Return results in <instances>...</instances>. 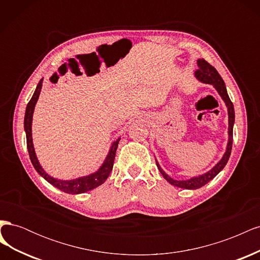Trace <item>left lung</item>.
Here are the masks:
<instances>
[{"label":"left lung","mask_w":260,"mask_h":260,"mask_svg":"<svg viewBox=\"0 0 260 260\" xmlns=\"http://www.w3.org/2000/svg\"><path fill=\"white\" fill-rule=\"evenodd\" d=\"M198 66H199V69L194 73L195 78L203 83L211 84L216 89V91L218 92L220 98L222 99V101L224 102V104L226 106L228 121H229V127H228V143H226L225 152H224L223 156L221 157V159H220L215 165L214 167H212L210 170H208L207 172H205V174H202V175H199L196 177H192V178L186 179V180L172 179L171 177H169L166 174V172L162 170L159 162L157 161V159H156L157 168H158V170L160 171V174L162 175V177L166 179L170 184L175 185L177 187L186 188V190H196V188H200L205 184H207L210 180L214 179L219 174V172L224 168V166L226 165L228 160H229V157L231 155L232 142H233V125H234L235 115H234L233 104H232V102H231L229 95H228L225 83L222 80L221 76L218 74L217 70L211 65H209L205 59H203V58L198 59Z\"/></svg>","instance_id":"obj_1"}]
</instances>
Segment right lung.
I'll use <instances>...</instances> for the list:
<instances>
[{
    "label": "right lung",
    "mask_w": 260,
    "mask_h": 260,
    "mask_svg": "<svg viewBox=\"0 0 260 260\" xmlns=\"http://www.w3.org/2000/svg\"><path fill=\"white\" fill-rule=\"evenodd\" d=\"M42 83H43V79L39 81L34 95L29 101V103L26 107L25 120H23V128H25V132H26L27 148H28L30 160H31V162H32L34 167L37 170L38 174L40 175L42 178H44L53 186L57 187L58 190L65 192V193H68V194H80V193L91 191V190H93V188H95V187L100 186L101 184H103L106 181V179L108 178V176L111 175V172L113 170V166H114L116 151H117L118 144H119L120 138H118L112 143L111 147H109L108 154L106 155L103 164L101 165L100 168L96 171L92 172V174L76 178V179H72V180H61V179H57V178H54V177L50 176L48 172H46L42 168L40 161H39L36 151H35L34 142H32V117H34L36 104L39 100V96H40Z\"/></svg>",
    "instance_id": "right-lung-1"
}]
</instances>
